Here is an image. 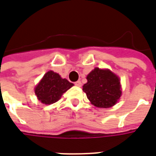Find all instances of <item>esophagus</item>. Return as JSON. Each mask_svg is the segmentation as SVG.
Wrapping results in <instances>:
<instances>
[{
    "label": "esophagus",
    "instance_id": "obj_1",
    "mask_svg": "<svg viewBox=\"0 0 156 156\" xmlns=\"http://www.w3.org/2000/svg\"><path fill=\"white\" fill-rule=\"evenodd\" d=\"M75 85H76V86H78V87H81V86H82V83L80 81L75 82Z\"/></svg>",
    "mask_w": 156,
    "mask_h": 156
}]
</instances>
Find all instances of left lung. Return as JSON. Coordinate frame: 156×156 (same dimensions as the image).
<instances>
[{
    "label": "left lung",
    "instance_id": "1",
    "mask_svg": "<svg viewBox=\"0 0 156 156\" xmlns=\"http://www.w3.org/2000/svg\"><path fill=\"white\" fill-rule=\"evenodd\" d=\"M87 80L83 90L96 107L109 108L120 98L119 79L111 71L96 68L87 76Z\"/></svg>",
    "mask_w": 156,
    "mask_h": 156
}]
</instances>
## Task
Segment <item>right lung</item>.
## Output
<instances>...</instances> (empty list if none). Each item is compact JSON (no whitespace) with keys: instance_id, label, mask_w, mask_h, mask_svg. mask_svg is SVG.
Returning <instances> with one entry per match:
<instances>
[{"instance_id":"add662e5","label":"right lung","mask_w":156,"mask_h":156,"mask_svg":"<svg viewBox=\"0 0 156 156\" xmlns=\"http://www.w3.org/2000/svg\"><path fill=\"white\" fill-rule=\"evenodd\" d=\"M73 84L54 72L49 71L43 76L35 88V94L39 100L45 105H51L58 101L63 93Z\"/></svg>"}]
</instances>
